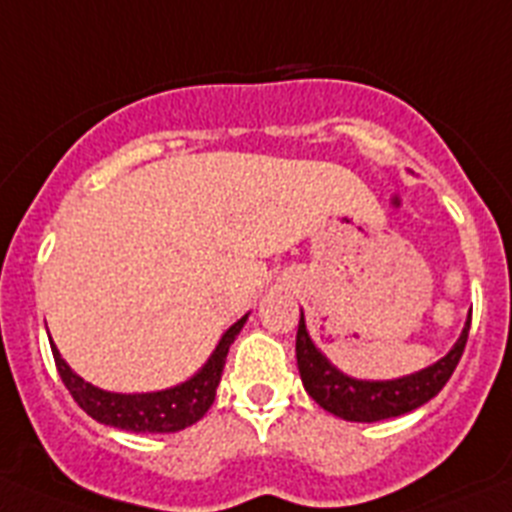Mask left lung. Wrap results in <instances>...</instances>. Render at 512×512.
<instances>
[{
    "label": "left lung",
    "mask_w": 512,
    "mask_h": 512,
    "mask_svg": "<svg viewBox=\"0 0 512 512\" xmlns=\"http://www.w3.org/2000/svg\"><path fill=\"white\" fill-rule=\"evenodd\" d=\"M469 324L471 317L466 319L456 345L433 366L410 373V376H402V379L363 381L337 371L319 353V348L311 342L309 332H306L304 311H301L299 332H296V363H299L301 381H304V389L309 391V397L319 407L342 417V420L379 422L389 420V417H399L430 402L446 386L451 373L459 366L461 355H464Z\"/></svg>",
    "instance_id": "obj_1"
}]
</instances>
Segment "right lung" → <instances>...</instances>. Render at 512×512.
I'll use <instances>...</instances> for the list:
<instances>
[{
  "label": "right lung",
  "instance_id": "add662e5",
  "mask_svg": "<svg viewBox=\"0 0 512 512\" xmlns=\"http://www.w3.org/2000/svg\"><path fill=\"white\" fill-rule=\"evenodd\" d=\"M250 314L231 324L229 330L221 335L219 345L206 361L201 371L190 376L182 384L170 386L162 391H146V394H115L92 386L82 376L71 371L69 363L61 358L59 348L53 345V361L59 368V376L74 402L82 407L92 420L110 425V428L131 430V433H177V430L190 428L193 422L201 420L208 412V407L216 399V386L224 373L226 353H229L231 342L239 335Z\"/></svg>",
  "mask_w": 512,
  "mask_h": 512
}]
</instances>
